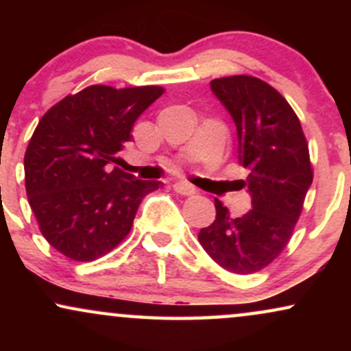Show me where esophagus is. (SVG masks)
I'll return each mask as SVG.
<instances>
[{
	"mask_svg": "<svg viewBox=\"0 0 351 351\" xmlns=\"http://www.w3.org/2000/svg\"><path fill=\"white\" fill-rule=\"evenodd\" d=\"M173 189H175V191L181 196H193L196 193V188L193 186L191 183H188V181H183V180L176 181V183L173 184Z\"/></svg>",
	"mask_w": 351,
	"mask_h": 351,
	"instance_id": "1",
	"label": "esophagus"
}]
</instances>
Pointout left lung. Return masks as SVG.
I'll list each match as a JSON object with an SVG mask.
<instances>
[{"instance_id": "obj_1", "label": "left lung", "mask_w": 351, "mask_h": 351, "mask_svg": "<svg viewBox=\"0 0 351 351\" xmlns=\"http://www.w3.org/2000/svg\"><path fill=\"white\" fill-rule=\"evenodd\" d=\"M211 88L236 123L252 209L231 217L215 199L216 219L198 239L216 264L247 276L267 267L291 241L313 180L308 143L293 108L264 80L229 75L211 80Z\"/></svg>"}]
</instances>
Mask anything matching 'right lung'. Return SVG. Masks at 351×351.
Instances as JSON below:
<instances>
[{
    "label": "right lung",
    "mask_w": 351,
    "mask_h": 351,
    "mask_svg": "<svg viewBox=\"0 0 351 351\" xmlns=\"http://www.w3.org/2000/svg\"><path fill=\"white\" fill-rule=\"evenodd\" d=\"M163 92L160 86H88L39 120L24 153L26 195L39 231L62 256L90 263L115 249L142 199L162 184L117 167L108 171L107 165Z\"/></svg>",
    "instance_id": "right-lung-1"
}]
</instances>
